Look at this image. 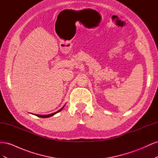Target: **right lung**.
Instances as JSON below:
<instances>
[{"mask_svg": "<svg viewBox=\"0 0 158 158\" xmlns=\"http://www.w3.org/2000/svg\"><path fill=\"white\" fill-rule=\"evenodd\" d=\"M64 107H62L60 110H59L58 111H56V112H55V113H51V114H35L36 116H37V117H41V118H48V117H52V116H53L54 114H55L56 113H59V112H60L62 109H63V108H64Z\"/></svg>", "mask_w": 158, "mask_h": 158, "instance_id": "1", "label": "right lung"}]
</instances>
